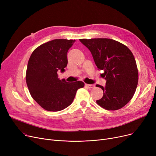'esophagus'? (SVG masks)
<instances>
[{"instance_id": "1", "label": "esophagus", "mask_w": 156, "mask_h": 156, "mask_svg": "<svg viewBox=\"0 0 156 156\" xmlns=\"http://www.w3.org/2000/svg\"><path fill=\"white\" fill-rule=\"evenodd\" d=\"M85 86L89 88H93L95 87V85L94 84H91V85H89V84H85Z\"/></svg>"}]
</instances>
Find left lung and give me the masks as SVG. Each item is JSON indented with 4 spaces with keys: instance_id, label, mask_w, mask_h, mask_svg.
Here are the masks:
<instances>
[{
    "instance_id": "left-lung-1",
    "label": "left lung",
    "mask_w": 156,
    "mask_h": 156,
    "mask_svg": "<svg viewBox=\"0 0 156 156\" xmlns=\"http://www.w3.org/2000/svg\"><path fill=\"white\" fill-rule=\"evenodd\" d=\"M90 51L98 69L106 80L104 94L96 102L102 108L115 111L128 104L135 92L138 74L134 56L129 49L110 38L80 39Z\"/></svg>"
}]
</instances>
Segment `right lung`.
<instances>
[{
    "mask_svg": "<svg viewBox=\"0 0 156 156\" xmlns=\"http://www.w3.org/2000/svg\"><path fill=\"white\" fill-rule=\"evenodd\" d=\"M75 40L55 39L38 47L28 63L26 81L31 97L42 108L59 111L73 102L76 91L84 87L81 81L59 80L57 71H65L67 53Z\"/></svg>",
    "mask_w": 156,
    "mask_h": 156,
    "instance_id": "1",
    "label": "right lung"
}]
</instances>
